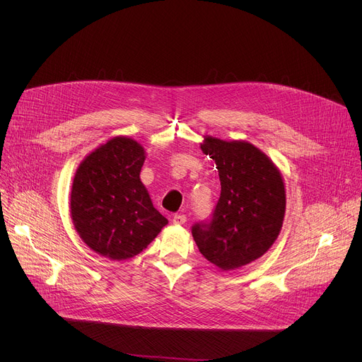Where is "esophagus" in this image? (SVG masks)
Segmentation results:
<instances>
[{
  "mask_svg": "<svg viewBox=\"0 0 362 362\" xmlns=\"http://www.w3.org/2000/svg\"><path fill=\"white\" fill-rule=\"evenodd\" d=\"M186 221H187L186 215H182V214H176V215H173V218H172V222H173L175 225H183Z\"/></svg>",
  "mask_w": 362,
  "mask_h": 362,
  "instance_id": "34e87169",
  "label": "esophagus"
}]
</instances>
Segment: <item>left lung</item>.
I'll return each instance as SVG.
<instances>
[{"label": "left lung", "mask_w": 362, "mask_h": 362, "mask_svg": "<svg viewBox=\"0 0 362 362\" xmlns=\"http://www.w3.org/2000/svg\"><path fill=\"white\" fill-rule=\"evenodd\" d=\"M202 151L215 160L221 197L212 219L192 226L200 253L223 271L261 257L276 240L285 215L282 176L272 160L247 141L204 137Z\"/></svg>", "instance_id": "1"}]
</instances>
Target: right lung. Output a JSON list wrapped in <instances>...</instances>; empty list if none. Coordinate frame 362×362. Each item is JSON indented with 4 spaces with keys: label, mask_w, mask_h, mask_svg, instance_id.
I'll return each instance as SVG.
<instances>
[{
    "label": "right lung",
    "mask_w": 362,
    "mask_h": 362,
    "mask_svg": "<svg viewBox=\"0 0 362 362\" xmlns=\"http://www.w3.org/2000/svg\"><path fill=\"white\" fill-rule=\"evenodd\" d=\"M144 159L136 140L119 136L91 151L73 180L74 228L90 249L113 261L139 255L168 225L140 180Z\"/></svg>",
    "instance_id": "1"
}]
</instances>
